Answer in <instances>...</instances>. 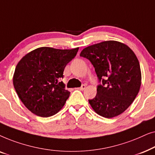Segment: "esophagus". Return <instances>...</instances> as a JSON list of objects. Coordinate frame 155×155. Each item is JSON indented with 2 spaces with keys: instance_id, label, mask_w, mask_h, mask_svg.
I'll return each instance as SVG.
<instances>
[{
  "instance_id": "esophagus-1",
  "label": "esophagus",
  "mask_w": 155,
  "mask_h": 155,
  "mask_svg": "<svg viewBox=\"0 0 155 155\" xmlns=\"http://www.w3.org/2000/svg\"><path fill=\"white\" fill-rule=\"evenodd\" d=\"M85 88H86V85H85V84H82V85L81 87H80V88H78V89H79L80 90H81V91H83V90H84V89H85Z\"/></svg>"
}]
</instances>
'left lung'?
Masks as SVG:
<instances>
[{
	"label": "left lung",
	"instance_id": "8db88e82",
	"mask_svg": "<svg viewBox=\"0 0 155 155\" xmlns=\"http://www.w3.org/2000/svg\"><path fill=\"white\" fill-rule=\"evenodd\" d=\"M94 67L101 84L89 100L99 116L111 118L124 112L135 100L141 85V71L135 53L126 44L105 41L84 48L80 54Z\"/></svg>",
	"mask_w": 155,
	"mask_h": 155
}]
</instances>
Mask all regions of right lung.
I'll return each instance as SVG.
<instances>
[{
	"label": "right lung",
	"mask_w": 155,
	"mask_h": 155,
	"mask_svg": "<svg viewBox=\"0 0 155 155\" xmlns=\"http://www.w3.org/2000/svg\"><path fill=\"white\" fill-rule=\"evenodd\" d=\"M78 49L44 46L29 52L19 61L12 82L19 98L31 113L49 117L62 109L71 92L61 78Z\"/></svg>",
	"instance_id": "add662e5"
}]
</instances>
